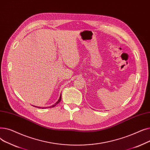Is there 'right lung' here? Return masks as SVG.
I'll use <instances>...</instances> for the list:
<instances>
[{"label":"right lung","instance_id":"add662e5","mask_svg":"<svg viewBox=\"0 0 150 150\" xmlns=\"http://www.w3.org/2000/svg\"><path fill=\"white\" fill-rule=\"evenodd\" d=\"M61 95H60V97H59V100H58V101H57L56 102V103H55L53 105H52V106H49V108H53V107H54V106H56L57 104H58L59 103V102L61 101ZM35 107H37V108H41V107L40 108V107H38V106H35ZM43 108H42V109Z\"/></svg>","mask_w":150,"mask_h":150}]
</instances>
